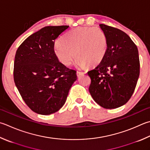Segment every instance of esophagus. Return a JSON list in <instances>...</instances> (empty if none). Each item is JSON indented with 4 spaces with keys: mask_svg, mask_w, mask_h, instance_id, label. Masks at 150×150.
Here are the masks:
<instances>
[{
    "mask_svg": "<svg viewBox=\"0 0 150 150\" xmlns=\"http://www.w3.org/2000/svg\"><path fill=\"white\" fill-rule=\"evenodd\" d=\"M84 74H85V72H79V71H78L77 72H76V74H77L78 78H80V76H83Z\"/></svg>",
    "mask_w": 150,
    "mask_h": 150,
    "instance_id": "obj_1",
    "label": "esophagus"
}]
</instances>
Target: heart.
Here are the masks:
<instances>
[{"label": "heart", "mask_w": 150, "mask_h": 150, "mask_svg": "<svg viewBox=\"0 0 150 150\" xmlns=\"http://www.w3.org/2000/svg\"><path fill=\"white\" fill-rule=\"evenodd\" d=\"M108 42L105 34L97 27L78 28L64 35L53 45L56 57L64 65H70L76 57V66L86 67L99 64L105 56Z\"/></svg>", "instance_id": "heart-1"}]
</instances>
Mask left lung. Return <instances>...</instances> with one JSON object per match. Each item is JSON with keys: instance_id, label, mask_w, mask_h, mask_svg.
Listing matches in <instances>:
<instances>
[{"instance_id": "8db88e82", "label": "left lung", "mask_w": 150, "mask_h": 150, "mask_svg": "<svg viewBox=\"0 0 150 150\" xmlns=\"http://www.w3.org/2000/svg\"><path fill=\"white\" fill-rule=\"evenodd\" d=\"M99 26L108 47L100 64L87 72L91 80L89 91L100 106L116 108L127 103L136 87L140 74L138 51L123 31L104 24Z\"/></svg>"}]
</instances>
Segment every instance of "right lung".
I'll list each match as a JSON object with an SVG mask.
<instances>
[{"label":"right lung","mask_w":150,"mask_h":150,"mask_svg":"<svg viewBox=\"0 0 150 150\" xmlns=\"http://www.w3.org/2000/svg\"><path fill=\"white\" fill-rule=\"evenodd\" d=\"M69 27L42 28L25 39L16 52L14 82L25 103L38 114L60 110L77 80L76 70L59 62L53 51L55 39Z\"/></svg>","instance_id":"obj_1"}]
</instances>
